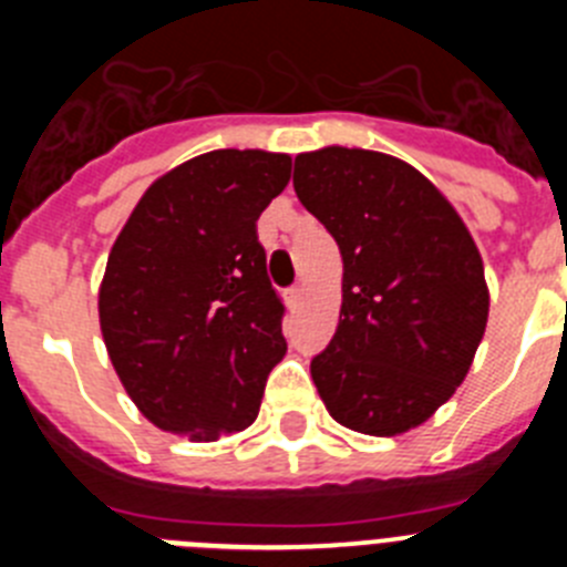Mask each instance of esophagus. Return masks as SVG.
I'll list each match as a JSON object with an SVG mask.
<instances>
[{"label": "esophagus", "instance_id": "1", "mask_svg": "<svg viewBox=\"0 0 567 567\" xmlns=\"http://www.w3.org/2000/svg\"><path fill=\"white\" fill-rule=\"evenodd\" d=\"M300 303H303V287H292V289H287V307L289 309H298Z\"/></svg>", "mask_w": 567, "mask_h": 567}]
</instances>
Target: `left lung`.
Instances as JSON below:
<instances>
[{"mask_svg": "<svg viewBox=\"0 0 567 567\" xmlns=\"http://www.w3.org/2000/svg\"><path fill=\"white\" fill-rule=\"evenodd\" d=\"M292 184L343 258L338 329L309 365L320 400L352 432H409L457 392L483 340L477 244L445 195L394 155L300 153Z\"/></svg>", "mask_w": 567, "mask_h": 567, "instance_id": "left-lung-1", "label": "left lung"}]
</instances>
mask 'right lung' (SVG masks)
I'll return each mask as SVG.
<instances>
[{
  "label": "right lung",
  "mask_w": 567,
  "mask_h": 567,
  "mask_svg": "<svg viewBox=\"0 0 567 567\" xmlns=\"http://www.w3.org/2000/svg\"><path fill=\"white\" fill-rule=\"evenodd\" d=\"M289 173L287 153L189 158L150 184L110 249L104 346L138 412L164 432L213 443L258 417L287 340L255 221Z\"/></svg>",
  "instance_id": "obj_1"
}]
</instances>
